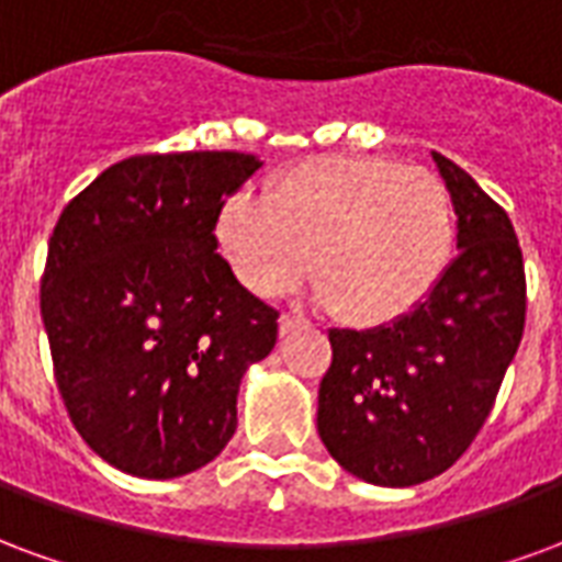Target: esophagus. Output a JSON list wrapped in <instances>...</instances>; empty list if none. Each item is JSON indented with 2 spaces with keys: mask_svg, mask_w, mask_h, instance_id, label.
I'll return each mask as SVG.
<instances>
[{
  "mask_svg": "<svg viewBox=\"0 0 562 562\" xmlns=\"http://www.w3.org/2000/svg\"><path fill=\"white\" fill-rule=\"evenodd\" d=\"M302 326H305V321L296 317V314H281V317H278V329H281V335H290V331L302 329Z\"/></svg>",
  "mask_w": 562,
  "mask_h": 562,
  "instance_id": "34e87169",
  "label": "esophagus"
}]
</instances>
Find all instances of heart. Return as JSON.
Returning a JSON list of instances; mask_svg holds the SVG:
<instances>
[{"label":"heart","mask_w":562,"mask_h":562,"mask_svg":"<svg viewBox=\"0 0 562 562\" xmlns=\"http://www.w3.org/2000/svg\"><path fill=\"white\" fill-rule=\"evenodd\" d=\"M215 241L257 296H284L311 269L321 305L376 329L440 286L458 248V212L449 186L425 167L314 158L278 173L263 200H227Z\"/></svg>","instance_id":"obj_1"}]
</instances>
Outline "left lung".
Masks as SVG:
<instances>
[{
    "label": "left lung",
    "instance_id": "8db88e82",
    "mask_svg": "<svg viewBox=\"0 0 562 562\" xmlns=\"http://www.w3.org/2000/svg\"><path fill=\"white\" fill-rule=\"evenodd\" d=\"M458 212V257L404 321L331 329L317 431L338 464L371 485L440 476L488 419L524 335L527 281L509 215L440 151Z\"/></svg>",
    "mask_w": 562,
    "mask_h": 562
}]
</instances>
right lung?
Here are the masks:
<instances>
[{"label":"right lung","mask_w":562,"mask_h":562,"mask_svg":"<svg viewBox=\"0 0 562 562\" xmlns=\"http://www.w3.org/2000/svg\"><path fill=\"white\" fill-rule=\"evenodd\" d=\"M260 167L245 151L134 155L59 215L41 278L56 386L122 473L176 479L221 454L241 376L276 347L278 311L215 241L221 206Z\"/></svg>","instance_id":"1"}]
</instances>
